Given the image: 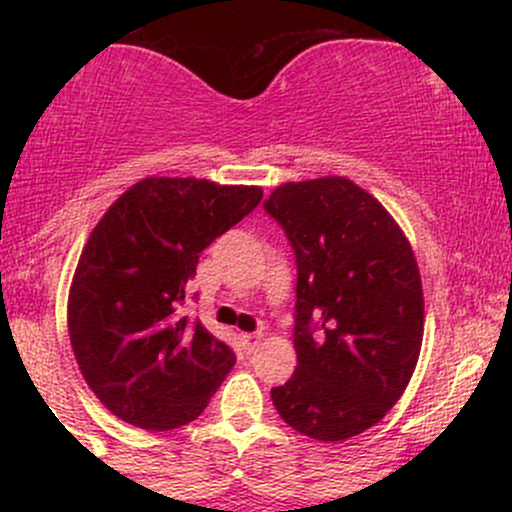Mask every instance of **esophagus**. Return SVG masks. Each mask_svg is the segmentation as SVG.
I'll return each mask as SVG.
<instances>
[{
  "label": "esophagus",
  "mask_w": 512,
  "mask_h": 512,
  "mask_svg": "<svg viewBox=\"0 0 512 512\" xmlns=\"http://www.w3.org/2000/svg\"><path fill=\"white\" fill-rule=\"evenodd\" d=\"M243 346H245V351H248V354H252V351L257 349V346H260V342H262V332H250V334H243Z\"/></svg>",
  "instance_id": "34e87169"
}]
</instances>
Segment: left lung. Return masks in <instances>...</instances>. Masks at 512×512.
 <instances>
[{"label":"left lung","instance_id":"left-lung-1","mask_svg":"<svg viewBox=\"0 0 512 512\" xmlns=\"http://www.w3.org/2000/svg\"><path fill=\"white\" fill-rule=\"evenodd\" d=\"M296 257L298 366L272 387L281 419L337 443L395 407L419 361L424 293L383 204L346 178L286 182L264 202Z\"/></svg>","mask_w":512,"mask_h":512}]
</instances>
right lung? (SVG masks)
Returning <instances> with one entry per match:
<instances>
[{
  "label": "right lung",
  "mask_w": 512,
  "mask_h": 512,
  "mask_svg": "<svg viewBox=\"0 0 512 512\" xmlns=\"http://www.w3.org/2000/svg\"><path fill=\"white\" fill-rule=\"evenodd\" d=\"M260 199V187L146 178L93 228L69 293V337L88 387L122 421L190 424L236 366L231 346L182 305L202 250Z\"/></svg>",
  "instance_id": "1"
}]
</instances>
